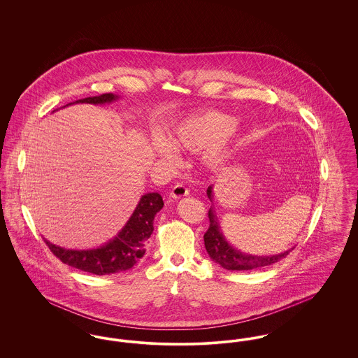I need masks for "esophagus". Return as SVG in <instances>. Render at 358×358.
I'll return each mask as SVG.
<instances>
[{"label": "esophagus", "instance_id": "1", "mask_svg": "<svg viewBox=\"0 0 358 358\" xmlns=\"http://www.w3.org/2000/svg\"><path fill=\"white\" fill-rule=\"evenodd\" d=\"M187 194H189V190L184 184H177L171 189V196L173 199H181V197L187 196Z\"/></svg>", "mask_w": 358, "mask_h": 358}]
</instances>
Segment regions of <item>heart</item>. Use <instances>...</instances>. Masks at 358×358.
Listing matches in <instances>:
<instances>
[{"label":"heart","instance_id":"obj_1","mask_svg":"<svg viewBox=\"0 0 358 358\" xmlns=\"http://www.w3.org/2000/svg\"><path fill=\"white\" fill-rule=\"evenodd\" d=\"M234 129V120L222 113H205L181 122L171 131V142L190 152L206 150L205 161L210 166H219L227 159L225 136ZM157 152L165 157L174 154V148L165 139L154 141Z\"/></svg>","mask_w":358,"mask_h":358}]
</instances>
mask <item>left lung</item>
<instances>
[{
  "instance_id": "8db88e82",
  "label": "left lung",
  "mask_w": 358,
  "mask_h": 358,
  "mask_svg": "<svg viewBox=\"0 0 358 358\" xmlns=\"http://www.w3.org/2000/svg\"><path fill=\"white\" fill-rule=\"evenodd\" d=\"M206 194H208V199L212 201L213 200L212 187H208ZM208 217H209V228L204 235L205 250L210 256V259L215 260L217 264H220L225 270L245 271V270H257L262 267H267L279 262L280 259L286 257L292 250L291 248L289 251L282 252L279 255L255 256L243 254L238 250H235L224 238L220 229V222L216 216L213 205H210L208 210Z\"/></svg>"
}]
</instances>
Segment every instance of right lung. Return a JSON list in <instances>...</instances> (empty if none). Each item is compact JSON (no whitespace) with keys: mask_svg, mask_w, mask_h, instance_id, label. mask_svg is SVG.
<instances>
[{"mask_svg":"<svg viewBox=\"0 0 358 358\" xmlns=\"http://www.w3.org/2000/svg\"><path fill=\"white\" fill-rule=\"evenodd\" d=\"M114 94H102L90 96L73 103L103 104L117 101ZM73 103H69L73 104ZM164 206L159 193H146L141 197L136 210L120 234L99 248L94 250H67L55 245L44 238L52 254L59 257L64 264L85 273L94 275H110L130 270L142 259L146 251V244L153 234V222L157 212Z\"/></svg>","mask_w":358,"mask_h":358,"instance_id":"obj_1","label":"right lung"}]
</instances>
